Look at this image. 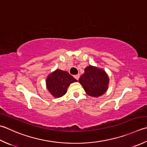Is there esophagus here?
I'll list each match as a JSON object with an SVG mask.
<instances>
[{
	"mask_svg": "<svg viewBox=\"0 0 147 147\" xmlns=\"http://www.w3.org/2000/svg\"><path fill=\"white\" fill-rule=\"evenodd\" d=\"M80 74H76V75H74V77L77 80H79V78H80Z\"/></svg>",
	"mask_w": 147,
	"mask_h": 147,
	"instance_id": "34e87169",
	"label": "esophagus"
}]
</instances>
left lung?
Instances as JSON below:
<instances>
[{
    "label": "left lung",
    "instance_id": "obj_1",
    "mask_svg": "<svg viewBox=\"0 0 147 147\" xmlns=\"http://www.w3.org/2000/svg\"><path fill=\"white\" fill-rule=\"evenodd\" d=\"M78 82L88 96L98 97L106 92L110 79L104 69L90 65L85 67Z\"/></svg>",
    "mask_w": 147,
    "mask_h": 147
}]
</instances>
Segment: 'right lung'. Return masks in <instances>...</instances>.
Here are the masks:
<instances>
[{
  "label": "right lung",
  "mask_w": 147,
  "mask_h": 147,
  "mask_svg": "<svg viewBox=\"0 0 147 147\" xmlns=\"http://www.w3.org/2000/svg\"><path fill=\"white\" fill-rule=\"evenodd\" d=\"M76 82L77 80L68 72L57 69L48 74L46 79V85L50 93L58 98L65 95L69 86Z\"/></svg>",
  "instance_id": "add662e5"
}]
</instances>
